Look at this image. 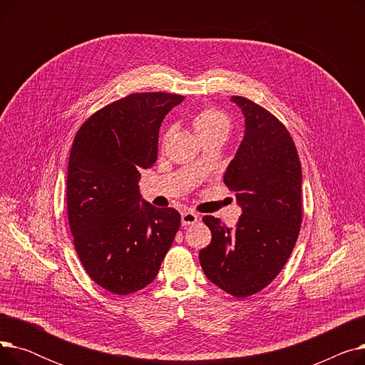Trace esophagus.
Here are the masks:
<instances>
[{
	"label": "esophagus",
	"instance_id": "esophagus-1",
	"mask_svg": "<svg viewBox=\"0 0 365 365\" xmlns=\"http://www.w3.org/2000/svg\"><path fill=\"white\" fill-rule=\"evenodd\" d=\"M198 222V215L194 212H185L182 213V226H189Z\"/></svg>",
	"mask_w": 365,
	"mask_h": 365
}]
</instances>
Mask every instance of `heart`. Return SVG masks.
<instances>
[{"label":"heart","mask_w":365,"mask_h":365,"mask_svg":"<svg viewBox=\"0 0 365 365\" xmlns=\"http://www.w3.org/2000/svg\"><path fill=\"white\" fill-rule=\"evenodd\" d=\"M192 124L197 134L202 140H207L208 138L215 136V134H226L227 136L229 127H231L227 115L215 108H205L200 110L194 117ZM173 131H175L173 128H168L165 131L164 140H167L171 136Z\"/></svg>","instance_id":"1"}]
</instances>
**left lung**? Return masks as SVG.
Wrapping results in <instances>:
<instances>
[{
	"label": "left lung",
	"instance_id": "1",
	"mask_svg": "<svg viewBox=\"0 0 365 365\" xmlns=\"http://www.w3.org/2000/svg\"><path fill=\"white\" fill-rule=\"evenodd\" d=\"M245 131L223 176L242 210L237 227L204 216L212 242L200 252L205 277L244 299L269 285L289 260L302 223V167L289 130L274 115L232 96Z\"/></svg>",
	"mask_w": 365,
	"mask_h": 365
}]
</instances>
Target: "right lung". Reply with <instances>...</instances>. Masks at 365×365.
<instances>
[{
    "label": "right lung",
    "instance_id": "add662e5",
    "mask_svg": "<svg viewBox=\"0 0 365 365\" xmlns=\"http://www.w3.org/2000/svg\"><path fill=\"white\" fill-rule=\"evenodd\" d=\"M183 96L134 93L80 127L72 143L66 201L73 245L88 277L113 294L155 279L180 226L175 208L142 200L140 170L158 157L165 115Z\"/></svg>",
    "mask_w": 365,
    "mask_h": 365
}]
</instances>
